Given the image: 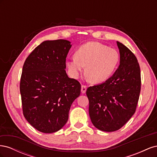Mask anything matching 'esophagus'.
I'll return each instance as SVG.
<instances>
[{
	"label": "esophagus",
	"mask_w": 157,
	"mask_h": 157,
	"mask_svg": "<svg viewBox=\"0 0 157 157\" xmlns=\"http://www.w3.org/2000/svg\"><path fill=\"white\" fill-rule=\"evenodd\" d=\"M86 91V86H84V85H82L81 86V92L82 94H84Z\"/></svg>",
	"instance_id": "obj_1"
}]
</instances>
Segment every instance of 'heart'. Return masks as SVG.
Instances as JSON below:
<instances>
[{
	"label": "heart",
	"mask_w": 157,
	"mask_h": 157,
	"mask_svg": "<svg viewBox=\"0 0 157 157\" xmlns=\"http://www.w3.org/2000/svg\"><path fill=\"white\" fill-rule=\"evenodd\" d=\"M119 60V54L115 49L98 42H89L80 46L75 57L66 64L72 77L78 78L86 66V74L92 82L101 83L111 77Z\"/></svg>",
	"instance_id": "1"
}]
</instances>
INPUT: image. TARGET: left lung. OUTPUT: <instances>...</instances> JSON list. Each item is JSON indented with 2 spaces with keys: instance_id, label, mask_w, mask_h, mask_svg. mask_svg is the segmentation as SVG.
Wrapping results in <instances>:
<instances>
[{
  "instance_id": "8db88e82",
  "label": "left lung",
  "mask_w": 157,
  "mask_h": 157,
  "mask_svg": "<svg viewBox=\"0 0 157 157\" xmlns=\"http://www.w3.org/2000/svg\"><path fill=\"white\" fill-rule=\"evenodd\" d=\"M118 68L105 82L89 87V115L93 125L104 132L119 130L136 112L141 90L140 68L135 55L117 42Z\"/></svg>"
}]
</instances>
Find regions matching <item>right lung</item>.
Here are the masks:
<instances>
[{"label": "right lung", "instance_id": "1", "mask_svg": "<svg viewBox=\"0 0 157 157\" xmlns=\"http://www.w3.org/2000/svg\"><path fill=\"white\" fill-rule=\"evenodd\" d=\"M69 40H46L35 48L23 66L20 80L23 113L35 129L54 133L67 123L69 111L80 96L79 82L66 73Z\"/></svg>", "mask_w": 157, "mask_h": 157}]
</instances>
